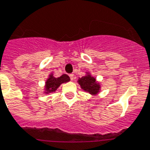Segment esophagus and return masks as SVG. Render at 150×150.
I'll return each instance as SVG.
<instances>
[{"label": "esophagus", "instance_id": "esophagus-1", "mask_svg": "<svg viewBox=\"0 0 150 150\" xmlns=\"http://www.w3.org/2000/svg\"><path fill=\"white\" fill-rule=\"evenodd\" d=\"M69 76H70V79H71V81H73L75 79V75H74V74H70Z\"/></svg>", "mask_w": 150, "mask_h": 150}]
</instances>
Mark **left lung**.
<instances>
[{
    "mask_svg": "<svg viewBox=\"0 0 150 150\" xmlns=\"http://www.w3.org/2000/svg\"><path fill=\"white\" fill-rule=\"evenodd\" d=\"M79 83L80 84L82 89L88 91L91 95L98 94L100 89V85L96 82V79L94 77L90 75H86L79 79Z\"/></svg>",
    "mask_w": 150,
    "mask_h": 150,
    "instance_id": "left-lung-1",
    "label": "left lung"
}]
</instances>
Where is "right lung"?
<instances>
[{"mask_svg": "<svg viewBox=\"0 0 150 150\" xmlns=\"http://www.w3.org/2000/svg\"><path fill=\"white\" fill-rule=\"evenodd\" d=\"M70 78L67 75H61L59 78H55L52 75L49 76V78L47 79L45 85V91L46 93H52V92L55 91V90L60 86V84L69 82Z\"/></svg>", "mask_w": 150, "mask_h": 150, "instance_id": "right-lung-1", "label": "right lung"}]
</instances>
